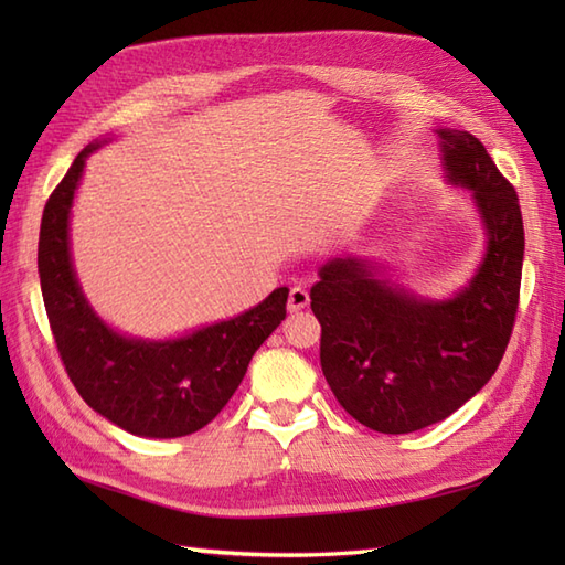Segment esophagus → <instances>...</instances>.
Segmentation results:
<instances>
[{
    "mask_svg": "<svg viewBox=\"0 0 565 565\" xmlns=\"http://www.w3.org/2000/svg\"><path fill=\"white\" fill-rule=\"evenodd\" d=\"M308 303H310V294H308L306 286H301V284L294 286L291 294H289V310H291V313H298V310H303Z\"/></svg>",
    "mask_w": 565,
    "mask_h": 565,
    "instance_id": "obj_1",
    "label": "esophagus"
}]
</instances>
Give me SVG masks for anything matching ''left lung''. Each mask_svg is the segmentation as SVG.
Here are the masks:
<instances>
[{
	"instance_id": "1",
	"label": "left lung",
	"mask_w": 565,
	"mask_h": 565,
	"mask_svg": "<svg viewBox=\"0 0 565 565\" xmlns=\"http://www.w3.org/2000/svg\"><path fill=\"white\" fill-rule=\"evenodd\" d=\"M437 134L449 182L473 191L488 233L473 279L449 301H423L381 281L366 259L334 257L310 289L322 374L344 411L383 435L435 425L471 401L500 366L520 306L518 191L481 140Z\"/></svg>"
}]
</instances>
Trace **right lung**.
I'll return each mask as SVG.
<instances>
[{
	"label": "right lung",
	"mask_w": 565,
	"mask_h": 565,
	"mask_svg": "<svg viewBox=\"0 0 565 565\" xmlns=\"http://www.w3.org/2000/svg\"><path fill=\"white\" fill-rule=\"evenodd\" d=\"M84 148L47 199L39 237V274L60 359L82 401L138 437H184L206 427L233 398L252 354L281 326L289 289L271 291L243 316L179 340L124 338L94 313L75 279L67 221Z\"/></svg>",
	"instance_id": "right-lung-1"
}]
</instances>
